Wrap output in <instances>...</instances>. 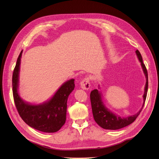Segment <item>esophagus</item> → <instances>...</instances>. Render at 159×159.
<instances>
[{
	"label": "esophagus",
	"instance_id": "34e87169",
	"mask_svg": "<svg viewBox=\"0 0 159 159\" xmlns=\"http://www.w3.org/2000/svg\"><path fill=\"white\" fill-rule=\"evenodd\" d=\"M80 85L83 89L88 90L90 88V81L88 77H86L82 81H81Z\"/></svg>",
	"mask_w": 159,
	"mask_h": 159
}]
</instances>
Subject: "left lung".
<instances>
[{"instance_id":"obj_1","label":"left lung","mask_w":159,"mask_h":159,"mask_svg":"<svg viewBox=\"0 0 159 159\" xmlns=\"http://www.w3.org/2000/svg\"><path fill=\"white\" fill-rule=\"evenodd\" d=\"M135 52L139 61H141V64L147 80L145 88V92H144L143 95V105L142 108L139 110L138 113L127 117H119L118 115L113 113L111 111L105 107L102 99V94H101V93L98 89H94L91 91L90 93L91 109H92V113L94 120L101 127L105 129L116 130L123 128L131 124L134 121V120L137 118L139 114H140L144 106V104H145L148 91V74L145 65L143 62V58L141 53L139 52L138 50H137Z\"/></svg>"}]
</instances>
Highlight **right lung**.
<instances>
[{
    "label": "right lung",
    "instance_id": "1",
    "mask_svg": "<svg viewBox=\"0 0 159 159\" xmlns=\"http://www.w3.org/2000/svg\"><path fill=\"white\" fill-rule=\"evenodd\" d=\"M22 53V51L18 56L12 75V93L16 109L23 121L30 127L45 133L57 132L66 122L67 100L74 89V79L63 84L48 102L40 105L28 104L18 93Z\"/></svg>",
    "mask_w": 159,
    "mask_h": 159
}]
</instances>
